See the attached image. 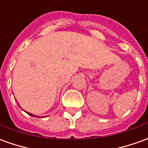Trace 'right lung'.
Listing matches in <instances>:
<instances>
[{
    "label": "right lung",
    "instance_id": "1",
    "mask_svg": "<svg viewBox=\"0 0 148 148\" xmlns=\"http://www.w3.org/2000/svg\"><path fill=\"white\" fill-rule=\"evenodd\" d=\"M28 114H29V115H31V116H34V114H30V113H28Z\"/></svg>",
    "mask_w": 148,
    "mask_h": 148
}]
</instances>
